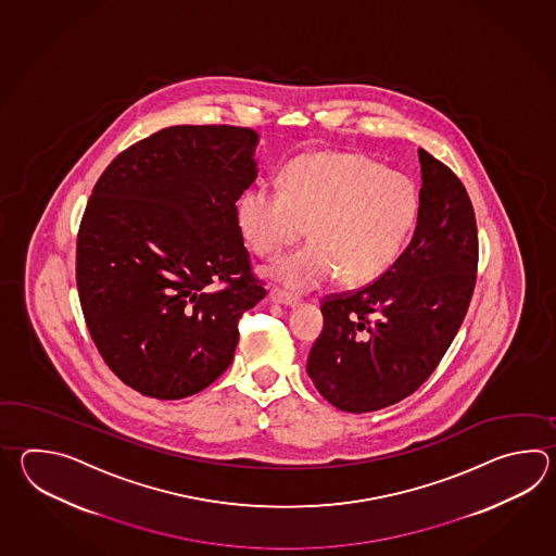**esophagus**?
I'll use <instances>...</instances> for the list:
<instances>
[{
	"mask_svg": "<svg viewBox=\"0 0 556 556\" xmlns=\"http://www.w3.org/2000/svg\"><path fill=\"white\" fill-rule=\"evenodd\" d=\"M270 302L274 304H280V306L295 307L300 304V300L294 298L292 294H288V292H283L280 288H273L270 290Z\"/></svg>",
	"mask_w": 556,
	"mask_h": 556,
	"instance_id": "1",
	"label": "esophagus"
}]
</instances>
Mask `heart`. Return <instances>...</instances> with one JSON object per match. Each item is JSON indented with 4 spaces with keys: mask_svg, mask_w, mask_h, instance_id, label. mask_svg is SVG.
I'll return each mask as SVG.
<instances>
[{
    "mask_svg": "<svg viewBox=\"0 0 556 556\" xmlns=\"http://www.w3.org/2000/svg\"><path fill=\"white\" fill-rule=\"evenodd\" d=\"M414 180L355 153L302 154L286 166L282 189L256 185L238 201L250 247L276 254L306 232L309 242L262 268L292 292H309L342 273L366 282L388 268L414 226Z\"/></svg>",
    "mask_w": 556,
    "mask_h": 556,
    "instance_id": "heart-1",
    "label": "heart"
}]
</instances>
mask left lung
<instances>
[{
	"label": "left lung",
	"mask_w": 556,
	"mask_h": 556,
	"mask_svg": "<svg viewBox=\"0 0 556 556\" xmlns=\"http://www.w3.org/2000/svg\"><path fill=\"white\" fill-rule=\"evenodd\" d=\"M414 237L390 270L321 304L307 355L316 390L342 412L367 414L412 395L447 352L477 280V223L450 166L419 149Z\"/></svg>",
	"instance_id": "obj_1"
}]
</instances>
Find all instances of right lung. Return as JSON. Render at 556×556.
<instances>
[{
    "label": "right lung",
    "mask_w": 556,
    "mask_h": 556,
    "mask_svg": "<svg viewBox=\"0 0 556 556\" xmlns=\"http://www.w3.org/2000/svg\"><path fill=\"white\" fill-rule=\"evenodd\" d=\"M256 130L177 125L106 166L77 237V290L123 383L182 400L223 376L238 319L266 290L250 273L237 201L258 177ZM225 281L223 291L207 286Z\"/></svg>",
    "instance_id": "right-lung-1"
}]
</instances>
